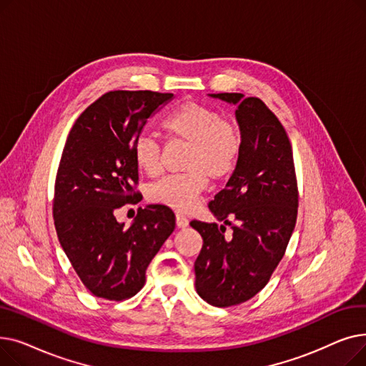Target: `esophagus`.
<instances>
[{
	"instance_id": "34e87169",
	"label": "esophagus",
	"mask_w": 366,
	"mask_h": 366,
	"mask_svg": "<svg viewBox=\"0 0 366 366\" xmlns=\"http://www.w3.org/2000/svg\"><path fill=\"white\" fill-rule=\"evenodd\" d=\"M177 227L178 228L188 227V219L184 215H181V214H177Z\"/></svg>"
}]
</instances>
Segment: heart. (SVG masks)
I'll list each match as a JSON object with an SVG mask.
<instances>
[{"label":"heart","instance_id":"heart-1","mask_svg":"<svg viewBox=\"0 0 366 366\" xmlns=\"http://www.w3.org/2000/svg\"><path fill=\"white\" fill-rule=\"evenodd\" d=\"M163 129L172 139L188 144L182 160L185 172L149 185L147 196L152 203L188 212L207 179L219 182L233 173L242 149L240 132L218 111L197 102H185L170 112ZM132 152L134 164L145 175L157 177L162 172V147L149 134H139Z\"/></svg>","mask_w":366,"mask_h":366}]
</instances>
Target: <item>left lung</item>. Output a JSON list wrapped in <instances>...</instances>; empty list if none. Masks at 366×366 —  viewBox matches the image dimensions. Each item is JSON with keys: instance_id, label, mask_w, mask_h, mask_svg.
Masks as SVG:
<instances>
[{"instance_id": "1", "label": "left lung", "mask_w": 366, "mask_h": 366, "mask_svg": "<svg viewBox=\"0 0 366 366\" xmlns=\"http://www.w3.org/2000/svg\"><path fill=\"white\" fill-rule=\"evenodd\" d=\"M237 107L242 149L233 175L209 203L215 222L191 221L203 237L194 262L197 294L215 307L255 297L285 255L297 222L298 187L292 147L276 115L258 98L210 94ZM234 229L224 237V225Z\"/></svg>"}]
</instances>
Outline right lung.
<instances>
[{
	"label": "right lung",
	"instance_id": "right-lung-1",
	"mask_svg": "<svg viewBox=\"0 0 366 366\" xmlns=\"http://www.w3.org/2000/svg\"><path fill=\"white\" fill-rule=\"evenodd\" d=\"M172 98L151 90L108 92L81 112L66 138L54 182V227L75 273L98 298L138 294L147 267L175 229V215L163 204L139 207L127 228L114 215L141 200L133 144L149 115Z\"/></svg>",
	"mask_w": 366,
	"mask_h": 366
}]
</instances>
